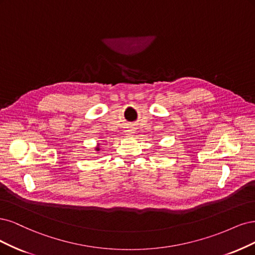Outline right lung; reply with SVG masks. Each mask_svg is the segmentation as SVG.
I'll return each instance as SVG.
<instances>
[{
    "label": "right lung",
    "instance_id": "obj_1",
    "mask_svg": "<svg viewBox=\"0 0 255 255\" xmlns=\"http://www.w3.org/2000/svg\"><path fill=\"white\" fill-rule=\"evenodd\" d=\"M97 149H98V148H97Z\"/></svg>",
    "mask_w": 255,
    "mask_h": 255
}]
</instances>
